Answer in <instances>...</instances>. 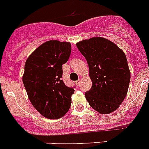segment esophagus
Listing matches in <instances>:
<instances>
[{"mask_svg":"<svg viewBox=\"0 0 149 149\" xmlns=\"http://www.w3.org/2000/svg\"><path fill=\"white\" fill-rule=\"evenodd\" d=\"M74 83H75V84H76V85H77V86H78V85H80V84H81V79H79V80H78V81H76L74 82Z\"/></svg>","mask_w":149,"mask_h":149,"instance_id":"1","label":"esophagus"}]
</instances>
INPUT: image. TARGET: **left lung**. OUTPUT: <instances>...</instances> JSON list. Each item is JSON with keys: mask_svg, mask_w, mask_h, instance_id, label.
Listing matches in <instances>:
<instances>
[{"mask_svg": "<svg viewBox=\"0 0 149 149\" xmlns=\"http://www.w3.org/2000/svg\"><path fill=\"white\" fill-rule=\"evenodd\" d=\"M86 59L92 87L85 92L91 108L102 115L115 111L125 98L131 72L126 56L115 43L94 37L76 44Z\"/></svg>", "mask_w": 149, "mask_h": 149, "instance_id": "1", "label": "left lung"}]
</instances>
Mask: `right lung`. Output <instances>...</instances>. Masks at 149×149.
<instances>
[{"mask_svg": "<svg viewBox=\"0 0 149 149\" xmlns=\"http://www.w3.org/2000/svg\"><path fill=\"white\" fill-rule=\"evenodd\" d=\"M71 43L51 40L43 43L27 58L22 81L32 105L49 119L68 111L74 90L61 80L62 65L71 54Z\"/></svg>", "mask_w": 149, "mask_h": 149, "instance_id": "add662e5", "label": "right lung"}]
</instances>
